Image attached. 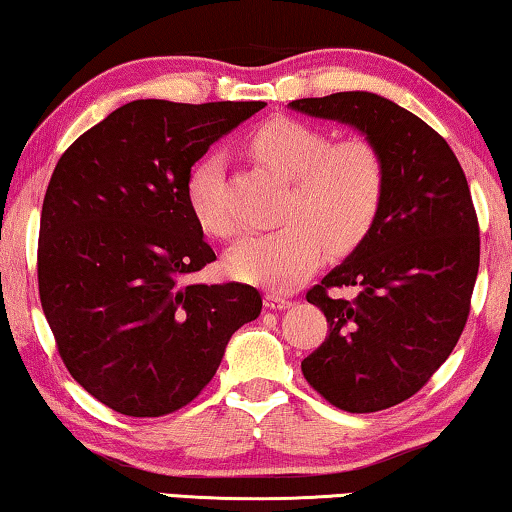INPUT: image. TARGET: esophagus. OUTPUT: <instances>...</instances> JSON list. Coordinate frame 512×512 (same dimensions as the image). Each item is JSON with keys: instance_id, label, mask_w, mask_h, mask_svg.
Wrapping results in <instances>:
<instances>
[{"instance_id": "esophagus-1", "label": "esophagus", "mask_w": 512, "mask_h": 512, "mask_svg": "<svg viewBox=\"0 0 512 512\" xmlns=\"http://www.w3.org/2000/svg\"><path fill=\"white\" fill-rule=\"evenodd\" d=\"M264 305H266V308H271V310H285V308H289V305H292V301L285 299V296L276 294V292H269L264 296Z\"/></svg>"}]
</instances>
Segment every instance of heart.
<instances>
[{
    "instance_id": "obj_1",
    "label": "heart",
    "mask_w": 512,
    "mask_h": 512,
    "mask_svg": "<svg viewBox=\"0 0 512 512\" xmlns=\"http://www.w3.org/2000/svg\"><path fill=\"white\" fill-rule=\"evenodd\" d=\"M257 163L289 179L282 220L271 232L250 234L227 255L230 276L289 292L312 276L324 257L356 248L375 227L386 200L388 172L379 147L354 135L331 142L329 135L296 119H271L248 137ZM225 158L209 151L190 167L186 200L197 225L218 239L236 232L225 202Z\"/></svg>"
}]
</instances>
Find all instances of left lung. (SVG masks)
Returning <instances> with one entry per match:
<instances>
[{
    "label": "left lung",
    "mask_w": 512,
    "mask_h": 512,
    "mask_svg": "<svg viewBox=\"0 0 512 512\" xmlns=\"http://www.w3.org/2000/svg\"><path fill=\"white\" fill-rule=\"evenodd\" d=\"M289 108L358 128L388 172L375 227L305 294L329 335L301 361L303 377L349 414L395 407L430 381L467 324L480 262L467 177L444 137L388 98L340 91ZM335 286L357 294L333 297Z\"/></svg>",
    "instance_id": "left-lung-1"
}]
</instances>
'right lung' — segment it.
Wrapping results in <instances>:
<instances>
[{"label": "right lung", "instance_id": "right-lung-1", "mask_svg": "<svg viewBox=\"0 0 512 512\" xmlns=\"http://www.w3.org/2000/svg\"><path fill=\"white\" fill-rule=\"evenodd\" d=\"M264 103L133 101L64 151L45 190L38 296L71 377L105 407L156 418L193 402L262 296L190 285L216 259L186 200L213 142Z\"/></svg>", "mask_w": 512, "mask_h": 512}]
</instances>
